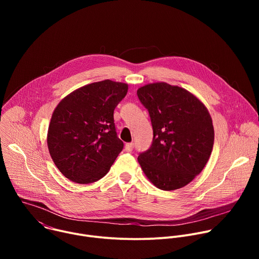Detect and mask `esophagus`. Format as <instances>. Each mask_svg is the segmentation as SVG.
<instances>
[{
    "mask_svg": "<svg viewBox=\"0 0 259 259\" xmlns=\"http://www.w3.org/2000/svg\"><path fill=\"white\" fill-rule=\"evenodd\" d=\"M133 146H134L133 142H130V143H126V144H125V151H126V152H128V153L132 152V151H133Z\"/></svg>",
    "mask_w": 259,
    "mask_h": 259,
    "instance_id": "1",
    "label": "esophagus"
}]
</instances>
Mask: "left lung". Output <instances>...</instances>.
I'll return each instance as SVG.
<instances>
[{
	"mask_svg": "<svg viewBox=\"0 0 259 259\" xmlns=\"http://www.w3.org/2000/svg\"><path fill=\"white\" fill-rule=\"evenodd\" d=\"M149 110L154 137L138 163L155 187L174 191L186 187L207 164L214 143L212 118L192 92L165 82L137 90Z\"/></svg>",
	"mask_w": 259,
	"mask_h": 259,
	"instance_id": "8db88e82",
	"label": "left lung"
}]
</instances>
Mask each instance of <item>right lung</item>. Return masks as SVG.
<instances>
[{"mask_svg":"<svg viewBox=\"0 0 259 259\" xmlns=\"http://www.w3.org/2000/svg\"><path fill=\"white\" fill-rule=\"evenodd\" d=\"M128 84L104 80L80 87L55 107L47 144L58 170L69 180L86 184L103 177L122 152L114 110Z\"/></svg>","mask_w":259,"mask_h":259,"instance_id":"add662e5","label":"right lung"}]
</instances>
